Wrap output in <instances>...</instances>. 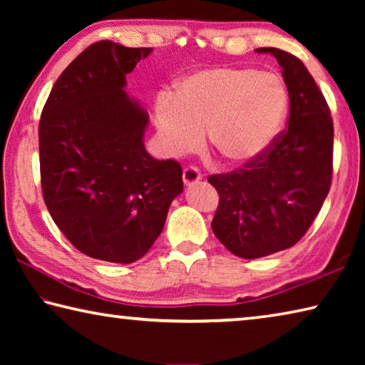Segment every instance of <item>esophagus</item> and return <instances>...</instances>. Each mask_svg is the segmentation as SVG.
Segmentation results:
<instances>
[{"mask_svg": "<svg viewBox=\"0 0 365 365\" xmlns=\"http://www.w3.org/2000/svg\"><path fill=\"white\" fill-rule=\"evenodd\" d=\"M183 183L187 185V187H191V185H195L201 180V174L200 170H197L196 168H185L183 169Z\"/></svg>", "mask_w": 365, "mask_h": 365, "instance_id": "34e87169", "label": "esophagus"}]
</instances>
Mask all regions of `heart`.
<instances>
[{"instance_id":"heart-1","label":"heart","mask_w":365,"mask_h":365,"mask_svg":"<svg viewBox=\"0 0 365 365\" xmlns=\"http://www.w3.org/2000/svg\"><path fill=\"white\" fill-rule=\"evenodd\" d=\"M288 110L282 80L248 67L196 71L160 91L154 100L160 148L170 158L209 145L222 163L246 165L267 153L279 137Z\"/></svg>"}]
</instances>
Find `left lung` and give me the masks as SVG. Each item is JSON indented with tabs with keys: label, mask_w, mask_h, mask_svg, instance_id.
<instances>
[{
	"label": "left lung",
	"mask_w": 365,
	"mask_h": 365,
	"mask_svg": "<svg viewBox=\"0 0 365 365\" xmlns=\"http://www.w3.org/2000/svg\"><path fill=\"white\" fill-rule=\"evenodd\" d=\"M289 96L288 128L264 154L232 174L207 178L220 196L212 232L235 256L257 259L292 248L322 207L331 183L333 122L316 80L301 61L279 48Z\"/></svg>",
	"instance_id": "left-lung-1"
}]
</instances>
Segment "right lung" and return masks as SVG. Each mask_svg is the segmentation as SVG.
<instances>
[{"instance_id": "1", "label": "right lung", "mask_w": 365, "mask_h": 365, "mask_svg": "<svg viewBox=\"0 0 365 365\" xmlns=\"http://www.w3.org/2000/svg\"><path fill=\"white\" fill-rule=\"evenodd\" d=\"M151 51L109 40L88 46L41 113L43 200L66 238L100 261L143 257L183 191L180 164L146 151L148 113L125 91V76Z\"/></svg>"}]
</instances>
